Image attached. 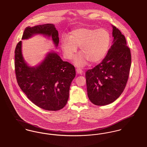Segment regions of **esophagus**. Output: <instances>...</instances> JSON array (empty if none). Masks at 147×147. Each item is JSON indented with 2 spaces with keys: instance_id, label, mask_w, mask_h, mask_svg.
<instances>
[{
  "instance_id": "34e87169",
  "label": "esophagus",
  "mask_w": 147,
  "mask_h": 147,
  "mask_svg": "<svg viewBox=\"0 0 147 147\" xmlns=\"http://www.w3.org/2000/svg\"><path fill=\"white\" fill-rule=\"evenodd\" d=\"M76 71H77V73L80 74L81 75H82L83 74V72H84V71L82 70L81 69H80V68H77L76 69Z\"/></svg>"
}]
</instances>
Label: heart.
<instances>
[{
  "instance_id": "obj_1",
  "label": "heart",
  "mask_w": 147,
  "mask_h": 147,
  "mask_svg": "<svg viewBox=\"0 0 147 147\" xmlns=\"http://www.w3.org/2000/svg\"><path fill=\"white\" fill-rule=\"evenodd\" d=\"M110 34L105 29L81 28L72 31L69 38L62 40V50L66 58L71 59L80 47V54L75 59L77 66H85L88 60L98 62L106 54L110 44Z\"/></svg>"
}]
</instances>
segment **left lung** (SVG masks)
<instances>
[{"label": "left lung", "instance_id": "left-lung-1", "mask_svg": "<svg viewBox=\"0 0 147 147\" xmlns=\"http://www.w3.org/2000/svg\"><path fill=\"white\" fill-rule=\"evenodd\" d=\"M113 41L102 61L86 72L87 94L97 106L117 100L123 92L129 75L131 54L125 36L113 26Z\"/></svg>", "mask_w": 147, "mask_h": 147}]
</instances>
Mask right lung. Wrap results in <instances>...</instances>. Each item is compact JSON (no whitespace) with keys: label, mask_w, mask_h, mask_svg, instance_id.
I'll use <instances>...</instances> for the list:
<instances>
[{"label":"right lung","mask_w":147,"mask_h":147,"mask_svg":"<svg viewBox=\"0 0 147 147\" xmlns=\"http://www.w3.org/2000/svg\"><path fill=\"white\" fill-rule=\"evenodd\" d=\"M36 34L51 36L56 47L59 42L58 31L54 25L47 24L27 27L22 39H28ZM15 72L19 86L27 97L39 107L47 111L63 108L69 96L72 81L76 76L74 65L63 61L54 52L47 55L39 66L30 67L24 60L22 41L15 50Z\"/></svg>","instance_id":"obj_1"}]
</instances>
